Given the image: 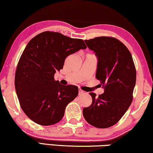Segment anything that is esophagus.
I'll return each instance as SVG.
<instances>
[{
  "mask_svg": "<svg viewBox=\"0 0 153 153\" xmlns=\"http://www.w3.org/2000/svg\"><path fill=\"white\" fill-rule=\"evenodd\" d=\"M83 93H84V91H82V90H80V89L78 90V94H80H80H82Z\"/></svg>",
  "mask_w": 153,
  "mask_h": 153,
  "instance_id": "34e87169",
  "label": "esophagus"
}]
</instances>
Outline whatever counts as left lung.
<instances>
[{"mask_svg": "<svg viewBox=\"0 0 153 153\" xmlns=\"http://www.w3.org/2000/svg\"><path fill=\"white\" fill-rule=\"evenodd\" d=\"M85 42L97 58L96 78L104 93L95 97L91 92L92 104L83 109V117L94 127L109 128L121 119L132 102L136 68L130 51L116 38L100 36Z\"/></svg>", "mask_w": 153, "mask_h": 153, "instance_id": "8db88e82", "label": "left lung"}]
</instances>
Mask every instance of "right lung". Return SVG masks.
I'll return each mask as SVG.
<instances>
[{
	"mask_svg": "<svg viewBox=\"0 0 153 153\" xmlns=\"http://www.w3.org/2000/svg\"><path fill=\"white\" fill-rule=\"evenodd\" d=\"M86 48L82 39L53 32H42L29 42L17 64L15 86L21 108L31 120L50 126L62 119L78 88L62 85L53 75L68 56Z\"/></svg>",
	"mask_w": 153,
	"mask_h": 153,
	"instance_id": "right-lung-1",
	"label": "right lung"
}]
</instances>
